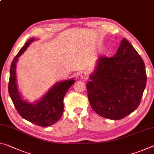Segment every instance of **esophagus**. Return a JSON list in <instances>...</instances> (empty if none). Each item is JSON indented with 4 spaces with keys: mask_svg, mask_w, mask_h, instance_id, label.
<instances>
[{
    "mask_svg": "<svg viewBox=\"0 0 154 154\" xmlns=\"http://www.w3.org/2000/svg\"><path fill=\"white\" fill-rule=\"evenodd\" d=\"M80 77L82 79H87L88 77V72H82V73H81V75H80Z\"/></svg>",
    "mask_w": 154,
    "mask_h": 154,
    "instance_id": "34e87169",
    "label": "esophagus"
}]
</instances>
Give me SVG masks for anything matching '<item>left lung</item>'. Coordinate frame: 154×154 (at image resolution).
Here are the masks:
<instances>
[{"label":"left lung","mask_w":154,"mask_h":154,"mask_svg":"<svg viewBox=\"0 0 154 154\" xmlns=\"http://www.w3.org/2000/svg\"><path fill=\"white\" fill-rule=\"evenodd\" d=\"M87 83L91 106L103 118L118 120L139 106L147 82L141 57L126 38L113 57L100 56Z\"/></svg>","instance_id":"left-lung-1"}]
</instances>
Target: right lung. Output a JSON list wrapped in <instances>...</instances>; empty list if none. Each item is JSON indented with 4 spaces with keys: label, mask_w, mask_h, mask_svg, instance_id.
Masks as SVG:
<instances>
[{
    "label": "right lung",
    "mask_w": 154,
    "mask_h": 154,
    "mask_svg": "<svg viewBox=\"0 0 154 154\" xmlns=\"http://www.w3.org/2000/svg\"><path fill=\"white\" fill-rule=\"evenodd\" d=\"M37 39L35 38L28 40L13 60L10 68L9 93L15 109L22 118L37 126L45 127L54 124L60 119L64 112V97L75 80L72 78L56 82L42 97L32 103L24 99L18 89L16 66L20 56Z\"/></svg>",
    "instance_id": "add662e5"
}]
</instances>
